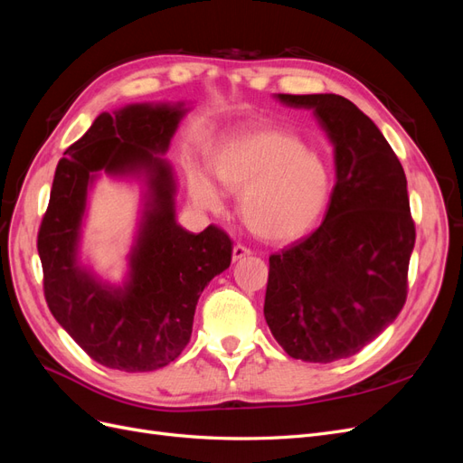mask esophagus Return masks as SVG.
I'll return each mask as SVG.
<instances>
[{
  "mask_svg": "<svg viewBox=\"0 0 463 463\" xmlns=\"http://www.w3.org/2000/svg\"><path fill=\"white\" fill-rule=\"evenodd\" d=\"M249 255H250V249H247V247L241 245V243H237V245L233 247V250H232L233 260H241V259H245V257H249Z\"/></svg>",
  "mask_w": 463,
  "mask_h": 463,
  "instance_id": "esophagus-1",
  "label": "esophagus"
}]
</instances>
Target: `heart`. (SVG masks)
Listing matches in <instances>:
<instances>
[{
	"instance_id": "heart-1",
	"label": "heart",
	"mask_w": 463,
	"mask_h": 463,
	"mask_svg": "<svg viewBox=\"0 0 463 463\" xmlns=\"http://www.w3.org/2000/svg\"><path fill=\"white\" fill-rule=\"evenodd\" d=\"M208 167L222 189L240 194L243 223L266 241H289L309 232L330 201L326 158L286 131L255 129L222 138L208 154ZM189 191L201 208H222L220 191L203 172L191 170Z\"/></svg>"
}]
</instances>
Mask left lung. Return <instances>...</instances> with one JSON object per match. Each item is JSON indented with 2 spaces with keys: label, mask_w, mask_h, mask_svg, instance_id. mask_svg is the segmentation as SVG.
<instances>
[{
  "label": "left lung",
  "mask_w": 463,
  "mask_h": 463,
  "mask_svg": "<svg viewBox=\"0 0 463 463\" xmlns=\"http://www.w3.org/2000/svg\"><path fill=\"white\" fill-rule=\"evenodd\" d=\"M313 109L334 146L335 185L326 218L270 255L264 318L301 361L352 357L396 320L408 298L415 245L408 181L381 129L338 94H276Z\"/></svg>",
  "instance_id": "1"
}]
</instances>
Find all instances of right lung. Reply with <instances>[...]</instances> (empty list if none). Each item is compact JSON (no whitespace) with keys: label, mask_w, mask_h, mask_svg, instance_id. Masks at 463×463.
Listing matches in <instances>:
<instances>
[{"label":"right lung","mask_w":463,"mask_h":463,"mask_svg":"<svg viewBox=\"0 0 463 463\" xmlns=\"http://www.w3.org/2000/svg\"><path fill=\"white\" fill-rule=\"evenodd\" d=\"M179 104H129L98 116L55 167L50 204L38 232L44 296L53 318L100 365L148 373L184 352L203 289L232 262L228 233H191L175 220L170 148ZM143 178L142 222L121 285L98 279L78 259L88 191L97 174Z\"/></svg>","instance_id":"right-lung-1"}]
</instances>
